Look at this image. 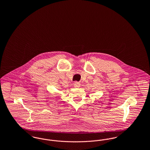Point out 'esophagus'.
Segmentation results:
<instances>
[{
  "instance_id": "34e87169",
  "label": "esophagus",
  "mask_w": 150,
  "mask_h": 150,
  "mask_svg": "<svg viewBox=\"0 0 150 150\" xmlns=\"http://www.w3.org/2000/svg\"><path fill=\"white\" fill-rule=\"evenodd\" d=\"M80 86V84L79 82H75L74 83V87L75 88H79Z\"/></svg>"
}]
</instances>
